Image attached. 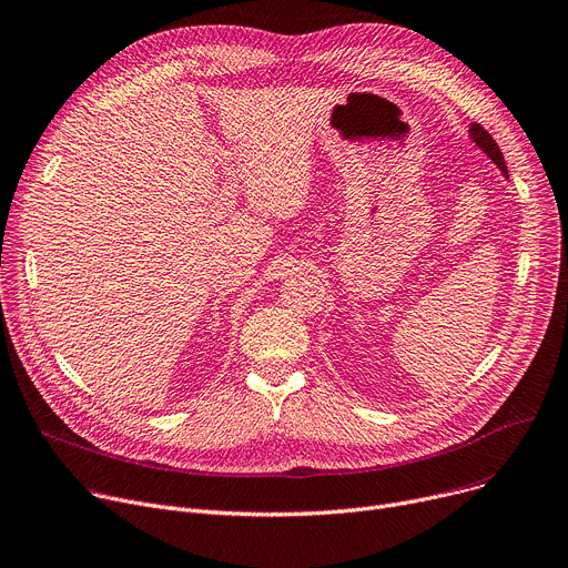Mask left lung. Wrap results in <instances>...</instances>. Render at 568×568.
Here are the masks:
<instances>
[{"label":"left lung","instance_id":"8db88e82","mask_svg":"<svg viewBox=\"0 0 568 568\" xmlns=\"http://www.w3.org/2000/svg\"><path fill=\"white\" fill-rule=\"evenodd\" d=\"M470 139L475 141V145H479L484 153L490 158V162H494L500 171H503V175L505 178H509L507 175V164H505V158H503V153H500V148H498V143L494 141V136H490L479 123H473L470 125Z\"/></svg>","mask_w":568,"mask_h":568}]
</instances>
